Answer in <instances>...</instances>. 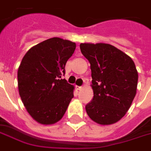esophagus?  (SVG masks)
Here are the masks:
<instances>
[{
	"label": "esophagus",
	"instance_id": "34e87169",
	"mask_svg": "<svg viewBox=\"0 0 151 151\" xmlns=\"http://www.w3.org/2000/svg\"><path fill=\"white\" fill-rule=\"evenodd\" d=\"M76 88H77V90L80 91V90H81V89H82L83 87H82V86H77Z\"/></svg>",
	"mask_w": 151,
	"mask_h": 151
}]
</instances>
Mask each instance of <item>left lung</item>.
I'll list each match as a JSON object with an SVG mask.
<instances>
[{
  "label": "left lung",
  "instance_id": "8db88e82",
  "mask_svg": "<svg viewBox=\"0 0 151 151\" xmlns=\"http://www.w3.org/2000/svg\"><path fill=\"white\" fill-rule=\"evenodd\" d=\"M91 64L94 97L85 108L96 123L109 125L124 116L136 95L138 71L132 59L108 44H80Z\"/></svg>",
  "mask_w": 151,
  "mask_h": 151
}]
</instances>
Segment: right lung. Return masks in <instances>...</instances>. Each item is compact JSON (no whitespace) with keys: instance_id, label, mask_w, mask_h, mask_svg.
I'll use <instances>...</instances> for the list:
<instances>
[{"instance_id":"obj_1","label":"right lung","mask_w":151,"mask_h":151,"mask_svg":"<svg viewBox=\"0 0 151 151\" xmlns=\"http://www.w3.org/2000/svg\"><path fill=\"white\" fill-rule=\"evenodd\" d=\"M76 44L53 37L28 50L18 68V89L29 114L41 124L58 122L66 112L74 87L62 79Z\"/></svg>"}]
</instances>
